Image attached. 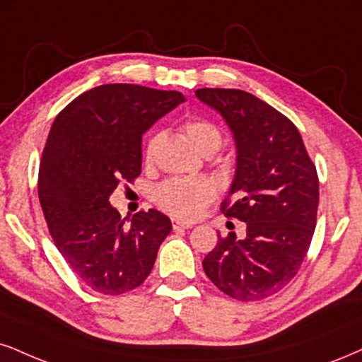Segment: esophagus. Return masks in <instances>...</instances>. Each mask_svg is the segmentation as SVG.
<instances>
[{
    "instance_id": "obj_1",
    "label": "esophagus",
    "mask_w": 362,
    "mask_h": 362,
    "mask_svg": "<svg viewBox=\"0 0 362 362\" xmlns=\"http://www.w3.org/2000/svg\"><path fill=\"white\" fill-rule=\"evenodd\" d=\"M191 223H185V221H180V220H173V228L174 230H188L191 228Z\"/></svg>"
}]
</instances>
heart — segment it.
I'll return each instance as SVG.
<instances>
[{
  "label": "heart",
  "instance_id": "1",
  "mask_svg": "<svg viewBox=\"0 0 362 362\" xmlns=\"http://www.w3.org/2000/svg\"><path fill=\"white\" fill-rule=\"evenodd\" d=\"M186 136L203 154L215 153L223 142V134L215 122L204 117H189L182 124ZM160 142V134H153L146 142L144 160L153 164L156 151ZM216 186L206 177H169L156 186L154 202L163 211L181 218L194 220L204 211L209 203L215 202Z\"/></svg>",
  "mask_w": 362,
  "mask_h": 362
}]
</instances>
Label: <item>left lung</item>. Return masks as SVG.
<instances>
[{
    "label": "left lung",
    "instance_id": "obj_1",
    "mask_svg": "<svg viewBox=\"0 0 362 362\" xmlns=\"http://www.w3.org/2000/svg\"><path fill=\"white\" fill-rule=\"evenodd\" d=\"M236 141V174L221 203L226 218L247 223V236L218 233L204 257L208 279L240 302L280 292L309 252L319 206V177L300 132L274 107L238 88H198Z\"/></svg>",
    "mask_w": 362,
    "mask_h": 362
}]
</instances>
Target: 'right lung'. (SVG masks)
<instances>
[{
  "mask_svg": "<svg viewBox=\"0 0 362 362\" xmlns=\"http://www.w3.org/2000/svg\"><path fill=\"white\" fill-rule=\"evenodd\" d=\"M182 100L174 90L107 83L53 120L40 160V204L58 252L93 292L120 296L139 287L171 233V220L158 209L136 213L127 225L109 196L139 176L142 134Z\"/></svg>",
  "mask_w": 362,
  "mask_h": 362,
  "instance_id": "1",
  "label": "right lung"
}]
</instances>
